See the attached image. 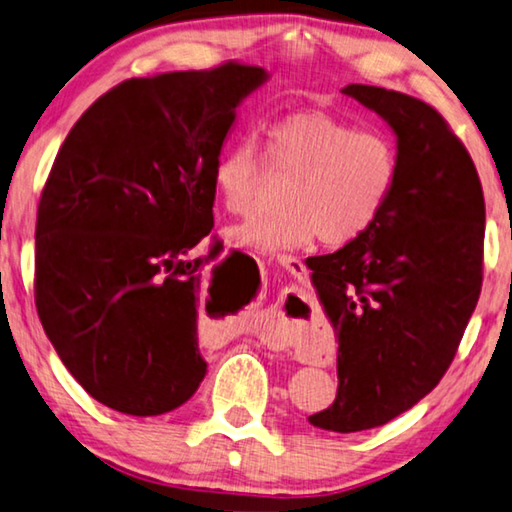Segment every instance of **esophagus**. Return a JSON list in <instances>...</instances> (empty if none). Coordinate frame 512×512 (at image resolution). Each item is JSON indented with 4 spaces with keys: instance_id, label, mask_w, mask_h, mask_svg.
Listing matches in <instances>:
<instances>
[{
    "instance_id": "1",
    "label": "esophagus",
    "mask_w": 512,
    "mask_h": 512,
    "mask_svg": "<svg viewBox=\"0 0 512 512\" xmlns=\"http://www.w3.org/2000/svg\"><path fill=\"white\" fill-rule=\"evenodd\" d=\"M278 264L285 266V269H287L291 275H294V278H303V275L307 273L303 259L294 257V255H285V253L278 255Z\"/></svg>"
}]
</instances>
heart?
<instances>
[{
	"instance_id": "heart-1",
	"label": "heart",
	"mask_w": 512,
	"mask_h": 512,
	"mask_svg": "<svg viewBox=\"0 0 512 512\" xmlns=\"http://www.w3.org/2000/svg\"><path fill=\"white\" fill-rule=\"evenodd\" d=\"M273 177L289 180L287 209L255 216L230 232L262 250L305 246L319 237L330 248L362 239L385 214L399 182V152L380 129L328 111L287 113L266 127L264 154L237 143L216 159L212 186L225 212H255Z\"/></svg>"
}]
</instances>
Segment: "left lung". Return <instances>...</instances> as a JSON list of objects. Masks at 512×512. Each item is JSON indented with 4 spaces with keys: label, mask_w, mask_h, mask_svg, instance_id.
<instances>
[{
    "label": "left lung",
    "mask_w": 512,
    "mask_h": 512,
    "mask_svg": "<svg viewBox=\"0 0 512 512\" xmlns=\"http://www.w3.org/2000/svg\"><path fill=\"white\" fill-rule=\"evenodd\" d=\"M396 134L399 182L380 221L312 282L339 339L337 399L310 424L383 426L440 383L483 285L485 200L476 166L431 104L378 86L344 88Z\"/></svg>",
    "instance_id": "8db88e82"
}]
</instances>
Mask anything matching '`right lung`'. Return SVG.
<instances>
[{
  "instance_id": "add662e5",
  "label": "right lung",
  "mask_w": 512,
  "mask_h": 512,
  "mask_svg": "<svg viewBox=\"0 0 512 512\" xmlns=\"http://www.w3.org/2000/svg\"><path fill=\"white\" fill-rule=\"evenodd\" d=\"M264 79L237 61L127 79L56 154L36 216V310L107 408L164 415L205 378L198 305L214 250L198 246L214 227L212 173L234 111Z\"/></svg>"
}]
</instances>
